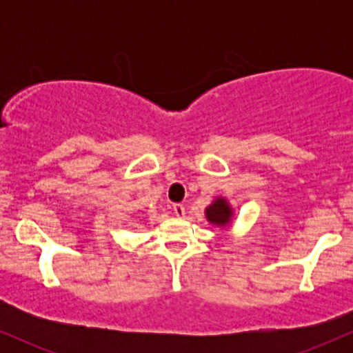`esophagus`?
Returning <instances> with one entry per match:
<instances>
[{
	"label": "esophagus",
	"instance_id": "obj_1",
	"mask_svg": "<svg viewBox=\"0 0 353 353\" xmlns=\"http://www.w3.org/2000/svg\"><path fill=\"white\" fill-rule=\"evenodd\" d=\"M172 210H174V214H176L177 217H184V214H185V208L182 204H174L172 205Z\"/></svg>",
	"mask_w": 353,
	"mask_h": 353
}]
</instances>
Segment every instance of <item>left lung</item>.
<instances>
[{"mask_svg": "<svg viewBox=\"0 0 353 353\" xmlns=\"http://www.w3.org/2000/svg\"><path fill=\"white\" fill-rule=\"evenodd\" d=\"M205 219H208L210 224L219 225V228H225V225L230 224V219H232V208H230L229 202L224 197H217L205 209Z\"/></svg>", "mask_w": 353, "mask_h": 353, "instance_id": "1", "label": "left lung"}]
</instances>
